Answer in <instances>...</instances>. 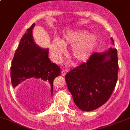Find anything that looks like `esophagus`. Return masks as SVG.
Segmentation results:
<instances>
[{"instance_id":"1","label":"esophagus","mask_w":130,"mask_h":130,"mask_svg":"<svg viewBox=\"0 0 130 130\" xmlns=\"http://www.w3.org/2000/svg\"><path fill=\"white\" fill-rule=\"evenodd\" d=\"M68 72V70H62V75H63V76H65V75L67 74V73Z\"/></svg>"}]
</instances>
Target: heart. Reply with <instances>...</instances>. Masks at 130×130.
Segmentation results:
<instances>
[{
  "mask_svg": "<svg viewBox=\"0 0 130 130\" xmlns=\"http://www.w3.org/2000/svg\"><path fill=\"white\" fill-rule=\"evenodd\" d=\"M97 39L94 35H87L84 31L65 36L63 39H54L51 44V54L54 60L59 59L68 44H73L71 56L76 62L86 61L94 49Z\"/></svg>",
  "mask_w": 130,
  "mask_h": 130,
  "instance_id": "1",
  "label": "heart"
}]
</instances>
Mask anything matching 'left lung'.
Returning a JSON list of instances; mask_svg holds the SVG:
<instances>
[{
	"label": "left lung",
	"mask_w": 130,
	"mask_h": 130,
	"mask_svg": "<svg viewBox=\"0 0 130 130\" xmlns=\"http://www.w3.org/2000/svg\"><path fill=\"white\" fill-rule=\"evenodd\" d=\"M118 71L117 51L110 47L104 53L94 52L86 63L67 73L65 81L76 106L89 112L104 104L116 86Z\"/></svg>",
	"instance_id": "8db88e82"
}]
</instances>
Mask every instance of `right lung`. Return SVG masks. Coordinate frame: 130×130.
Segmentation results:
<instances>
[{"label":"right lung","instance_id":"add662e5","mask_svg":"<svg viewBox=\"0 0 130 130\" xmlns=\"http://www.w3.org/2000/svg\"><path fill=\"white\" fill-rule=\"evenodd\" d=\"M33 23L26 30L20 42L12 62L11 80L13 88L25 81L38 79L51 86L53 92V81L60 75V68L48 57L49 49L39 47L33 41Z\"/></svg>","mask_w":130,"mask_h":130}]
</instances>
